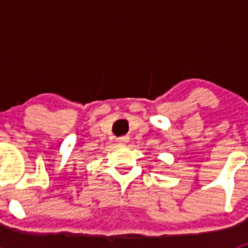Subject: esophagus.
Wrapping results in <instances>:
<instances>
[{
	"mask_svg": "<svg viewBox=\"0 0 248 248\" xmlns=\"http://www.w3.org/2000/svg\"><path fill=\"white\" fill-rule=\"evenodd\" d=\"M117 142L119 144H126V142H128V138L127 137H121V138L117 139Z\"/></svg>",
	"mask_w": 248,
	"mask_h": 248,
	"instance_id": "esophagus-1",
	"label": "esophagus"
}]
</instances>
